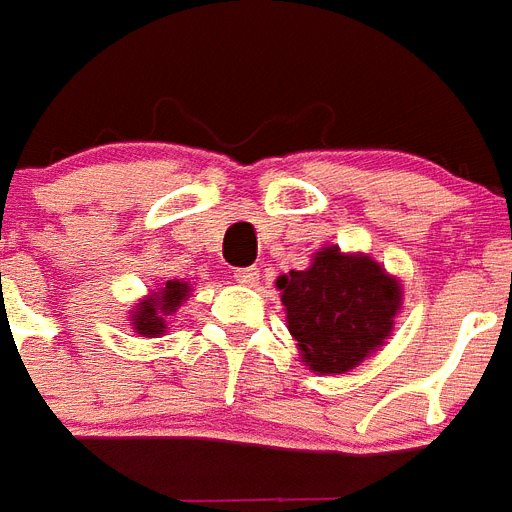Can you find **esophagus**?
I'll list each match as a JSON object with an SVG mask.
<instances>
[{
  "instance_id": "esophagus-1",
  "label": "esophagus",
  "mask_w": 512,
  "mask_h": 512,
  "mask_svg": "<svg viewBox=\"0 0 512 512\" xmlns=\"http://www.w3.org/2000/svg\"><path fill=\"white\" fill-rule=\"evenodd\" d=\"M257 278H260V268L249 265V268H236L234 270V281L242 286H255Z\"/></svg>"
}]
</instances>
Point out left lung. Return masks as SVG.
Masks as SVG:
<instances>
[{
	"label": "left lung",
	"instance_id": "obj_1",
	"mask_svg": "<svg viewBox=\"0 0 512 512\" xmlns=\"http://www.w3.org/2000/svg\"><path fill=\"white\" fill-rule=\"evenodd\" d=\"M289 331L310 371L344 373L360 365L392 331L400 284L365 255L318 252L307 270L276 281Z\"/></svg>",
	"mask_w": 512,
	"mask_h": 512
}]
</instances>
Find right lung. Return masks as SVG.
Listing matches in <instances>:
<instances>
[{"instance_id": "right-lung-1", "label": "right lung", "mask_w": 512, "mask_h": 512, "mask_svg": "<svg viewBox=\"0 0 512 512\" xmlns=\"http://www.w3.org/2000/svg\"><path fill=\"white\" fill-rule=\"evenodd\" d=\"M189 297V286L184 281H168L165 289L139 302L134 313V328L141 336H157L165 331V315L176 313V307Z\"/></svg>"}]
</instances>
